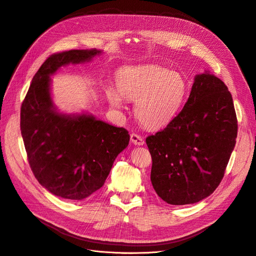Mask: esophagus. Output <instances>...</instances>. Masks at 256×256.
Listing matches in <instances>:
<instances>
[{"label": "esophagus", "instance_id": "1", "mask_svg": "<svg viewBox=\"0 0 256 256\" xmlns=\"http://www.w3.org/2000/svg\"><path fill=\"white\" fill-rule=\"evenodd\" d=\"M130 142H133L134 144L136 146H142L144 144V138L138 135V134H135V133H132L130 134Z\"/></svg>", "mask_w": 256, "mask_h": 256}]
</instances>
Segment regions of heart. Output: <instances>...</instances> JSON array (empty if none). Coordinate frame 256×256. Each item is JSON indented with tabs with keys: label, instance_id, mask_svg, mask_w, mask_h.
Wrapping results in <instances>:
<instances>
[{
	"label": "heart",
	"instance_id": "obj_1",
	"mask_svg": "<svg viewBox=\"0 0 256 256\" xmlns=\"http://www.w3.org/2000/svg\"><path fill=\"white\" fill-rule=\"evenodd\" d=\"M117 90L126 100L135 101V116L142 124L158 130L176 116L185 100L186 80L176 71L158 64H142L122 68L116 76ZM110 90L112 106H122V98Z\"/></svg>",
	"mask_w": 256,
	"mask_h": 256
}]
</instances>
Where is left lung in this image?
I'll return each mask as SVG.
<instances>
[{
  "mask_svg": "<svg viewBox=\"0 0 256 256\" xmlns=\"http://www.w3.org/2000/svg\"><path fill=\"white\" fill-rule=\"evenodd\" d=\"M236 137L228 87L208 71L198 74L183 110L146 139L156 194L172 205L196 203L212 194L224 178Z\"/></svg>",
  "mask_w": 256,
  "mask_h": 256,
  "instance_id": "1",
  "label": "left lung"
}]
</instances>
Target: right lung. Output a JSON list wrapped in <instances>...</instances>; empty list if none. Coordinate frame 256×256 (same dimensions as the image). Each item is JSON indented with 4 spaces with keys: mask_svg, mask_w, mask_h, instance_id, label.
Returning a JSON list of instances; mask_svg holds the SVG:
<instances>
[{
    "mask_svg": "<svg viewBox=\"0 0 256 256\" xmlns=\"http://www.w3.org/2000/svg\"><path fill=\"white\" fill-rule=\"evenodd\" d=\"M102 51L70 50L48 57L32 80L21 106V135L30 169L40 185L69 200H83L100 189L128 132L92 114H67L51 98V76L64 66L90 62Z\"/></svg>",
    "mask_w": 256,
    "mask_h": 256,
    "instance_id": "right-lung-1",
    "label": "right lung"
}]
</instances>
